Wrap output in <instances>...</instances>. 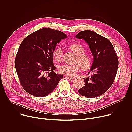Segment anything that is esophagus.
<instances>
[{"label": "esophagus", "instance_id": "esophagus-1", "mask_svg": "<svg viewBox=\"0 0 132 132\" xmlns=\"http://www.w3.org/2000/svg\"><path fill=\"white\" fill-rule=\"evenodd\" d=\"M65 77L67 79H73L74 78L72 77H70V76H65Z\"/></svg>", "mask_w": 132, "mask_h": 132}]
</instances>
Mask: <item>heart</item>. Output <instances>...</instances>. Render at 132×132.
Instances as JSON below:
<instances>
[{
  "label": "heart",
  "instance_id": "b5f03b06",
  "mask_svg": "<svg viewBox=\"0 0 132 132\" xmlns=\"http://www.w3.org/2000/svg\"><path fill=\"white\" fill-rule=\"evenodd\" d=\"M69 47L77 55L75 61L77 64L72 65L63 64L60 66L58 69L60 73L68 76H73L79 70L80 66L84 69L89 68L92 64V59L90 54L84 52L85 50L81 44L79 43L71 44ZM63 53L62 47L60 45L56 46L53 52L55 60L58 62L60 61L62 57Z\"/></svg>",
  "mask_w": 132,
  "mask_h": 132
}]
</instances>
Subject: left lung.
<instances>
[{"mask_svg":"<svg viewBox=\"0 0 132 132\" xmlns=\"http://www.w3.org/2000/svg\"><path fill=\"white\" fill-rule=\"evenodd\" d=\"M77 39H84L89 45L93 56L91 74L82 88L78 90L81 95L93 98L105 92L112 86L117 73L119 60L113 46L105 37L90 31L78 33Z\"/></svg>","mask_w":132,"mask_h":132,"instance_id":"1","label":"left lung"}]
</instances>
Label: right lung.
<instances>
[{
    "instance_id": "right-lung-1",
    "label": "right lung",
    "mask_w": 132,
    "mask_h": 132,
    "mask_svg": "<svg viewBox=\"0 0 132 132\" xmlns=\"http://www.w3.org/2000/svg\"><path fill=\"white\" fill-rule=\"evenodd\" d=\"M66 37L60 31L43 28L29 34L21 42L15 58V67L21 86L30 95L46 96L63 78V75L53 71L56 68L53 52L56 44Z\"/></svg>"
}]
</instances>
